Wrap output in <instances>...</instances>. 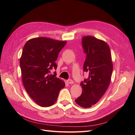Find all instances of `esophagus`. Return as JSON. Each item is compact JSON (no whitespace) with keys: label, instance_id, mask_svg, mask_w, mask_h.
<instances>
[{"label":"esophagus","instance_id":"1","mask_svg":"<svg viewBox=\"0 0 135 135\" xmlns=\"http://www.w3.org/2000/svg\"><path fill=\"white\" fill-rule=\"evenodd\" d=\"M67 82L69 83V84H73V83H74V81H73V80L71 79H68L67 80Z\"/></svg>","mask_w":135,"mask_h":135}]
</instances>
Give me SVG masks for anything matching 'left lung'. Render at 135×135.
Masks as SVG:
<instances>
[{
    "instance_id": "obj_1",
    "label": "left lung",
    "mask_w": 135,
    "mask_h": 135,
    "mask_svg": "<svg viewBox=\"0 0 135 135\" xmlns=\"http://www.w3.org/2000/svg\"><path fill=\"white\" fill-rule=\"evenodd\" d=\"M81 45L86 59L83 64V71L88 77L80 82L81 95L76 103L84 108H89L96 104L108 89L111 80L113 64L108 44L93 36H84Z\"/></svg>"
}]
</instances>
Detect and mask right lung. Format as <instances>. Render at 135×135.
<instances>
[{
	"instance_id": "obj_1",
	"label": "right lung",
	"mask_w": 135,
	"mask_h": 135,
	"mask_svg": "<svg viewBox=\"0 0 135 135\" xmlns=\"http://www.w3.org/2000/svg\"><path fill=\"white\" fill-rule=\"evenodd\" d=\"M66 41L48 38L30 39L23 47L20 59L22 82L26 92L35 103L42 107H49L55 103L65 83L56 76L55 62Z\"/></svg>"
}]
</instances>
